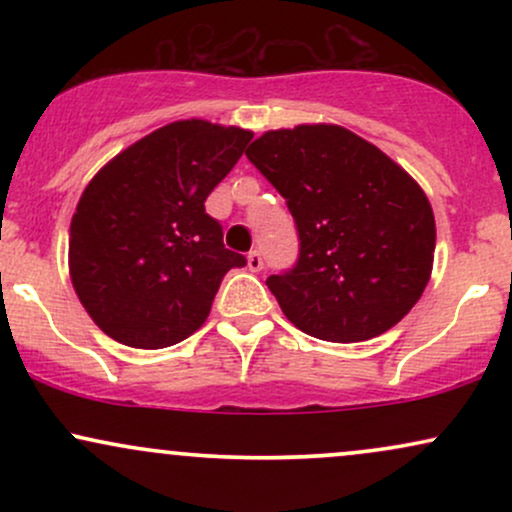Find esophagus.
<instances>
[{
    "label": "esophagus",
    "instance_id": "1",
    "mask_svg": "<svg viewBox=\"0 0 512 512\" xmlns=\"http://www.w3.org/2000/svg\"><path fill=\"white\" fill-rule=\"evenodd\" d=\"M248 267H250V272H260V269L264 267V257H262L260 250H252L250 252V255H248Z\"/></svg>",
    "mask_w": 512,
    "mask_h": 512
}]
</instances>
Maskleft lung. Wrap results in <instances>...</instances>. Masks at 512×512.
Instances as JSON below:
<instances>
[{
	"mask_svg": "<svg viewBox=\"0 0 512 512\" xmlns=\"http://www.w3.org/2000/svg\"><path fill=\"white\" fill-rule=\"evenodd\" d=\"M286 199L298 260L269 291L298 330L366 342L395 327L424 293L436 219L416 180L339 125L272 129L245 151Z\"/></svg>",
	"mask_w": 512,
	"mask_h": 512,
	"instance_id": "obj_1",
	"label": "left lung"
}]
</instances>
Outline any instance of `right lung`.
<instances>
[{"mask_svg": "<svg viewBox=\"0 0 512 512\" xmlns=\"http://www.w3.org/2000/svg\"><path fill=\"white\" fill-rule=\"evenodd\" d=\"M252 132L180 120L117 154L86 185L69 228V274L91 320L115 342L163 349L209 317L228 269L221 223L204 202Z\"/></svg>", "mask_w": 512, "mask_h": 512, "instance_id": "add662e5", "label": "right lung"}]
</instances>
